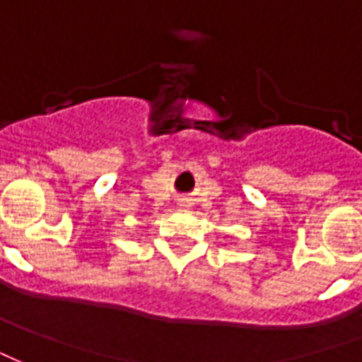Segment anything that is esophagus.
Returning a JSON list of instances; mask_svg holds the SVG:
<instances>
[{
  "label": "esophagus",
  "mask_w": 362,
  "mask_h": 362,
  "mask_svg": "<svg viewBox=\"0 0 362 362\" xmlns=\"http://www.w3.org/2000/svg\"><path fill=\"white\" fill-rule=\"evenodd\" d=\"M180 204H182V206H187V199H182Z\"/></svg>",
  "instance_id": "1"
}]
</instances>
